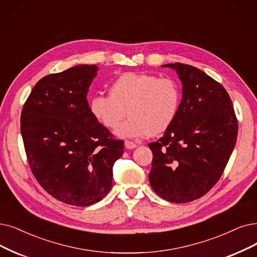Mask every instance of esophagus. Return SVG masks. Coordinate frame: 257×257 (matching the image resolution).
I'll use <instances>...</instances> for the list:
<instances>
[{"instance_id":"34e87169","label":"esophagus","mask_w":257,"mask_h":257,"mask_svg":"<svg viewBox=\"0 0 257 257\" xmlns=\"http://www.w3.org/2000/svg\"><path fill=\"white\" fill-rule=\"evenodd\" d=\"M124 146H125V148H126V149H128V150L135 149V148L137 147V145H136L135 142L130 141V140H125V142H124Z\"/></svg>"}]
</instances>
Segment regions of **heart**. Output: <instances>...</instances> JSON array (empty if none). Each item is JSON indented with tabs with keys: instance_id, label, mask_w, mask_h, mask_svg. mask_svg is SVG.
Instances as JSON below:
<instances>
[{
	"instance_id": "heart-1",
	"label": "heart",
	"mask_w": 257,
	"mask_h": 257,
	"mask_svg": "<svg viewBox=\"0 0 257 257\" xmlns=\"http://www.w3.org/2000/svg\"><path fill=\"white\" fill-rule=\"evenodd\" d=\"M108 94L91 98L89 111L101 125L115 130L127 110L131 118L116 131L122 138H142L168 130L180 102L175 81L145 73L122 74L111 82Z\"/></svg>"
}]
</instances>
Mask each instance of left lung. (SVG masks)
Instances as JSON below:
<instances>
[{
	"label": "left lung",
	"instance_id": "1",
	"mask_svg": "<svg viewBox=\"0 0 257 257\" xmlns=\"http://www.w3.org/2000/svg\"><path fill=\"white\" fill-rule=\"evenodd\" d=\"M182 83L177 115L149 143L151 187L163 199L184 203L206 195L221 177L237 138L238 122L224 87L202 70L176 62Z\"/></svg>",
	"mask_w": 257,
	"mask_h": 257
}]
</instances>
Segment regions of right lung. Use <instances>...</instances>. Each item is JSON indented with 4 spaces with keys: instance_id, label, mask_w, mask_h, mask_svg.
Returning <instances> with one entry per match:
<instances>
[{
    "instance_id": "obj_1",
    "label": "right lung",
    "mask_w": 257,
    "mask_h": 257,
    "mask_svg": "<svg viewBox=\"0 0 257 257\" xmlns=\"http://www.w3.org/2000/svg\"><path fill=\"white\" fill-rule=\"evenodd\" d=\"M96 65H77L43 77L21 114L28 164L48 194L66 204L87 207L112 186V167L124 142L114 138L89 111L88 87Z\"/></svg>"
}]
</instances>
